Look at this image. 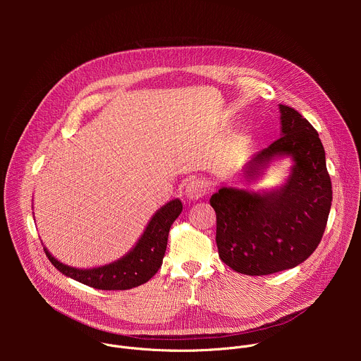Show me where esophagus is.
<instances>
[{
    "mask_svg": "<svg viewBox=\"0 0 361 361\" xmlns=\"http://www.w3.org/2000/svg\"><path fill=\"white\" fill-rule=\"evenodd\" d=\"M207 194V185L202 180H191L185 187V195L188 200H198Z\"/></svg>",
    "mask_w": 361,
    "mask_h": 361,
    "instance_id": "obj_1",
    "label": "esophagus"
}]
</instances>
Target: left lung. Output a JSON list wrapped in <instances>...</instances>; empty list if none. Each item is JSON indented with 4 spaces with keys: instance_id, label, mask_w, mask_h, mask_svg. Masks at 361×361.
<instances>
[{
    "instance_id": "obj_1",
    "label": "left lung",
    "mask_w": 361,
    "mask_h": 361,
    "mask_svg": "<svg viewBox=\"0 0 361 361\" xmlns=\"http://www.w3.org/2000/svg\"><path fill=\"white\" fill-rule=\"evenodd\" d=\"M281 135L244 167L259 176L276 156H291L293 171L276 191L223 187L210 198L223 263L247 276H267L307 260L320 244L331 207V180L319 133L297 110L280 104Z\"/></svg>"
}]
</instances>
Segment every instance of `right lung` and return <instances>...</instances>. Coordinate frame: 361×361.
<instances>
[{
	"instance_id": "add662e5",
	"label": "right lung",
	"mask_w": 361,
	"mask_h": 361,
	"mask_svg": "<svg viewBox=\"0 0 361 361\" xmlns=\"http://www.w3.org/2000/svg\"><path fill=\"white\" fill-rule=\"evenodd\" d=\"M181 210L183 204L180 200L166 204L154 214L137 245L123 259L107 266L80 270L60 263L47 248L44 251L51 264L60 273L85 286L98 290H128L147 283L161 267L170 228Z\"/></svg>"
}]
</instances>
